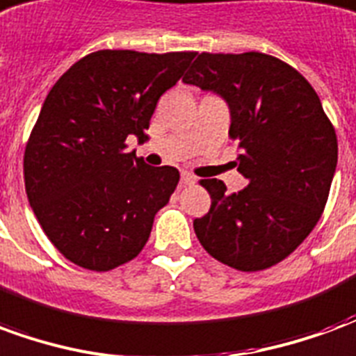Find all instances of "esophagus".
Wrapping results in <instances>:
<instances>
[{
    "instance_id": "1",
    "label": "esophagus",
    "mask_w": 356,
    "mask_h": 356,
    "mask_svg": "<svg viewBox=\"0 0 356 356\" xmlns=\"http://www.w3.org/2000/svg\"><path fill=\"white\" fill-rule=\"evenodd\" d=\"M181 183H183V185H194V183H196V177H194L193 173H188V171H183V173H181Z\"/></svg>"
}]
</instances>
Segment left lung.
<instances>
[{
  "label": "left lung",
  "mask_w": 356,
  "mask_h": 356,
  "mask_svg": "<svg viewBox=\"0 0 356 356\" xmlns=\"http://www.w3.org/2000/svg\"><path fill=\"white\" fill-rule=\"evenodd\" d=\"M183 81L227 102L248 179L232 194L223 181L202 179L211 208L194 219V232L229 267H273L309 236L328 200L337 139L321 99L296 68L257 51L202 53Z\"/></svg>",
  "instance_id": "8db88e82"
}]
</instances>
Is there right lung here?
Segmentation results:
<instances>
[{
	"label": "right lung",
	"instance_id": "1",
	"mask_svg": "<svg viewBox=\"0 0 356 356\" xmlns=\"http://www.w3.org/2000/svg\"><path fill=\"white\" fill-rule=\"evenodd\" d=\"M196 53L104 49L66 70L43 102L24 152L28 202L66 259L89 270L131 261L179 183L125 139H147L160 97Z\"/></svg>",
	"mask_w": 356,
	"mask_h": 356
}]
</instances>
